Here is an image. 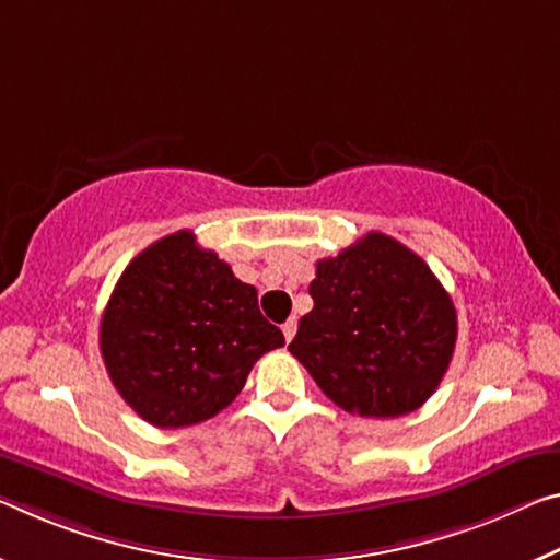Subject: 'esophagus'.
Here are the masks:
<instances>
[{
    "mask_svg": "<svg viewBox=\"0 0 560 560\" xmlns=\"http://www.w3.org/2000/svg\"><path fill=\"white\" fill-rule=\"evenodd\" d=\"M296 326H299V324H296V318H289V322L281 326V331H283V339H287V341L294 339V336H296Z\"/></svg>",
    "mask_w": 560,
    "mask_h": 560,
    "instance_id": "1",
    "label": "esophagus"
}]
</instances>
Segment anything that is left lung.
Wrapping results in <instances>:
<instances>
[{
    "label": "left lung",
    "mask_w": 560,
    "mask_h": 560,
    "mask_svg": "<svg viewBox=\"0 0 560 560\" xmlns=\"http://www.w3.org/2000/svg\"><path fill=\"white\" fill-rule=\"evenodd\" d=\"M314 308L289 351L343 411L396 419L423 406L456 346V308L421 256L369 232L316 264Z\"/></svg>",
    "instance_id": "left-lung-1"
}]
</instances>
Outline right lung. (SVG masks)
<instances>
[{
  "instance_id": "obj_1",
  "label": "right lung",
  "mask_w": 560,
  "mask_h": 560,
  "mask_svg": "<svg viewBox=\"0 0 560 560\" xmlns=\"http://www.w3.org/2000/svg\"><path fill=\"white\" fill-rule=\"evenodd\" d=\"M279 346L283 334L261 316L256 289L186 229L131 259L100 326L114 388L156 429L217 416Z\"/></svg>"
}]
</instances>
